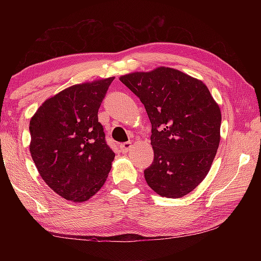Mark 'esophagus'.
I'll use <instances>...</instances> for the list:
<instances>
[{
  "label": "esophagus",
  "mask_w": 261,
  "mask_h": 261,
  "mask_svg": "<svg viewBox=\"0 0 261 261\" xmlns=\"http://www.w3.org/2000/svg\"><path fill=\"white\" fill-rule=\"evenodd\" d=\"M131 147H132L131 141H126V143H123L120 145V151L122 153H127L131 149Z\"/></svg>",
  "instance_id": "1"
}]
</instances>
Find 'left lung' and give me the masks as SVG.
Listing matches in <instances>:
<instances>
[{"mask_svg": "<svg viewBox=\"0 0 261 261\" xmlns=\"http://www.w3.org/2000/svg\"><path fill=\"white\" fill-rule=\"evenodd\" d=\"M120 81L140 99L152 124L154 160L145 179L162 197H184L206 177L218 151L219 106L204 83L175 69L134 72Z\"/></svg>", "mask_w": 261, "mask_h": 261, "instance_id": "left-lung-1", "label": "left lung"}]
</instances>
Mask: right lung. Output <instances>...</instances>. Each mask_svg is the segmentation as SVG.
I'll use <instances>...</instances> for the list:
<instances>
[{
  "instance_id": "obj_1",
  "label": "right lung",
  "mask_w": 261,
  "mask_h": 261,
  "mask_svg": "<svg viewBox=\"0 0 261 261\" xmlns=\"http://www.w3.org/2000/svg\"><path fill=\"white\" fill-rule=\"evenodd\" d=\"M113 77L73 85L46 100L30 122V152L42 179L71 201L102 188L115 153L98 112Z\"/></svg>"
}]
</instances>
